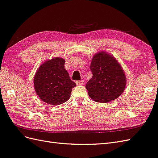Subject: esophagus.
Returning <instances> with one entry per match:
<instances>
[{
	"mask_svg": "<svg viewBox=\"0 0 158 158\" xmlns=\"http://www.w3.org/2000/svg\"><path fill=\"white\" fill-rule=\"evenodd\" d=\"M76 84L79 85H82L85 84V81H77Z\"/></svg>",
	"mask_w": 158,
	"mask_h": 158,
	"instance_id": "1",
	"label": "esophagus"
}]
</instances>
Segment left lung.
Wrapping results in <instances>:
<instances>
[{
    "label": "left lung",
    "mask_w": 158,
    "mask_h": 158,
    "mask_svg": "<svg viewBox=\"0 0 158 158\" xmlns=\"http://www.w3.org/2000/svg\"><path fill=\"white\" fill-rule=\"evenodd\" d=\"M90 68L93 77L85 87L93 100L107 103L123 94L126 86V76L114 55L105 51L97 52L93 56Z\"/></svg>",
    "instance_id": "8db88e82"
}]
</instances>
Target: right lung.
<instances>
[{"instance_id":"add662e5","label":"right lung","mask_w":158,"mask_h":158,"mask_svg":"<svg viewBox=\"0 0 158 158\" xmlns=\"http://www.w3.org/2000/svg\"><path fill=\"white\" fill-rule=\"evenodd\" d=\"M65 60L56 56L47 59L39 67L34 76L36 94L43 102L58 106L69 99L72 89L76 86L64 69Z\"/></svg>"}]
</instances>
